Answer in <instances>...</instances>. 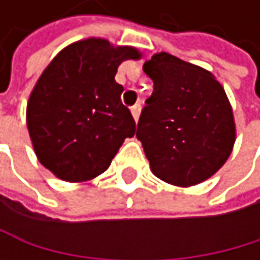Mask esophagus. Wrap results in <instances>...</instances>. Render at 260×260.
<instances>
[{
	"mask_svg": "<svg viewBox=\"0 0 260 260\" xmlns=\"http://www.w3.org/2000/svg\"><path fill=\"white\" fill-rule=\"evenodd\" d=\"M131 112H133V117H134V120L137 121V120H139V117H140V104H136V106H133V107H131Z\"/></svg>",
	"mask_w": 260,
	"mask_h": 260,
	"instance_id": "esophagus-1",
	"label": "esophagus"
}]
</instances>
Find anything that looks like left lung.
<instances>
[{"mask_svg": "<svg viewBox=\"0 0 260 260\" xmlns=\"http://www.w3.org/2000/svg\"><path fill=\"white\" fill-rule=\"evenodd\" d=\"M143 72L154 90L145 101L136 136L153 173L179 187L211 178L236 140L224 88L212 73L167 53L146 60Z\"/></svg>", "mask_w": 260, "mask_h": 260, "instance_id": "left-lung-1", "label": "left lung"}]
</instances>
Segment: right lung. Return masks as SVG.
<instances>
[{"instance_id": "obj_1", "label": "right lung", "mask_w": 260, "mask_h": 260, "mask_svg": "<svg viewBox=\"0 0 260 260\" xmlns=\"http://www.w3.org/2000/svg\"><path fill=\"white\" fill-rule=\"evenodd\" d=\"M140 54L107 40L76 42L53 59L27 103V129L39 160L70 182L88 181L111 165L136 133L115 82L118 65Z\"/></svg>"}]
</instances>
